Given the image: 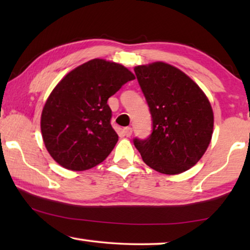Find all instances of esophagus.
Segmentation results:
<instances>
[{"label":"esophagus","instance_id":"34e87169","mask_svg":"<svg viewBox=\"0 0 250 250\" xmlns=\"http://www.w3.org/2000/svg\"><path fill=\"white\" fill-rule=\"evenodd\" d=\"M124 133L125 137H131V134H132V128L131 126H125V128H124Z\"/></svg>","mask_w":250,"mask_h":250}]
</instances>
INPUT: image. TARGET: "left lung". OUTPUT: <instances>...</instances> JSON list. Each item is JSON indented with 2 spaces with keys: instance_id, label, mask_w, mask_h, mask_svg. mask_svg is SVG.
Masks as SVG:
<instances>
[{
  "instance_id": "left-lung-1",
  "label": "left lung",
  "mask_w": 250,
  "mask_h": 250,
  "mask_svg": "<svg viewBox=\"0 0 250 250\" xmlns=\"http://www.w3.org/2000/svg\"><path fill=\"white\" fill-rule=\"evenodd\" d=\"M134 73L152 117L149 138H134V146L155 171H188L205 153L213 134L208 99L188 75L166 62L137 66Z\"/></svg>"
}]
</instances>
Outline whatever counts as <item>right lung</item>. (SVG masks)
Segmentation results:
<instances>
[{
    "mask_svg": "<svg viewBox=\"0 0 250 250\" xmlns=\"http://www.w3.org/2000/svg\"><path fill=\"white\" fill-rule=\"evenodd\" d=\"M134 78L125 66L97 58L58 83L41 118L45 146L58 164L84 171L105 160L118 141L107 101Z\"/></svg>",
    "mask_w": 250,
    "mask_h": 250,
    "instance_id": "right-lung-1",
    "label": "right lung"
}]
</instances>
